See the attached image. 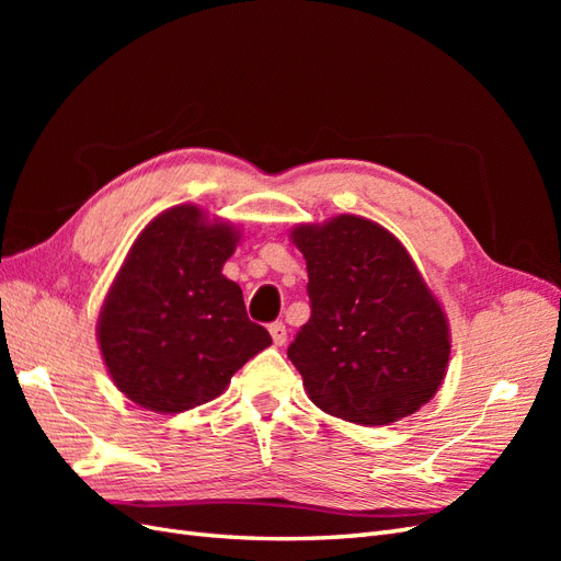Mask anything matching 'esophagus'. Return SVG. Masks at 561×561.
Returning <instances> with one entry per match:
<instances>
[{"mask_svg":"<svg viewBox=\"0 0 561 561\" xmlns=\"http://www.w3.org/2000/svg\"><path fill=\"white\" fill-rule=\"evenodd\" d=\"M268 332H271V339H274L276 346H283L287 342L285 322H274V325H268Z\"/></svg>","mask_w":561,"mask_h":561,"instance_id":"esophagus-1","label":"esophagus"}]
</instances>
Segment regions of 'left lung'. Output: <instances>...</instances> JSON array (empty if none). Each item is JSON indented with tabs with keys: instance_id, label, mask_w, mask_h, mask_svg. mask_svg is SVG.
<instances>
[{
	"instance_id": "8db88e82",
	"label": "left lung",
	"mask_w": 561,
	"mask_h": 561,
	"mask_svg": "<svg viewBox=\"0 0 561 561\" xmlns=\"http://www.w3.org/2000/svg\"><path fill=\"white\" fill-rule=\"evenodd\" d=\"M309 271L311 318L287 358L322 412L390 426L421 410L445 379L451 339L410 252L358 215L290 233Z\"/></svg>"
}]
</instances>
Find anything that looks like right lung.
I'll return each mask as SVG.
<instances>
[{
	"label": "right lung",
	"mask_w": 561,
	"mask_h": 561,
	"mask_svg": "<svg viewBox=\"0 0 561 561\" xmlns=\"http://www.w3.org/2000/svg\"><path fill=\"white\" fill-rule=\"evenodd\" d=\"M241 231L196 206L157 215L135 239L98 318L116 388L145 410L178 414L210 402L271 344L222 274Z\"/></svg>",
	"instance_id": "add662e5"
}]
</instances>
